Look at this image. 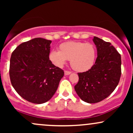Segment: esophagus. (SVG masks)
<instances>
[{"label":"esophagus","mask_w":133,"mask_h":133,"mask_svg":"<svg viewBox=\"0 0 133 133\" xmlns=\"http://www.w3.org/2000/svg\"><path fill=\"white\" fill-rule=\"evenodd\" d=\"M71 74V72L70 71H64V74L65 76H68V75H69V74Z\"/></svg>","instance_id":"1"}]
</instances>
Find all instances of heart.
<instances>
[{
  "label": "heart",
  "instance_id": "1",
  "mask_svg": "<svg viewBox=\"0 0 133 133\" xmlns=\"http://www.w3.org/2000/svg\"><path fill=\"white\" fill-rule=\"evenodd\" d=\"M97 52L91 43L68 41L61 44L59 51L53 50L49 53L50 61L55 65L62 67L68 60L73 69L77 72H86L94 66Z\"/></svg>",
  "mask_w": 133,
  "mask_h": 133
}]
</instances>
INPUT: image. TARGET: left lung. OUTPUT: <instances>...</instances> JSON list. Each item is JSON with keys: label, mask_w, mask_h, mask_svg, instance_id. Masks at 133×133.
<instances>
[{"label": "left lung", "mask_w": 133, "mask_h": 133, "mask_svg": "<svg viewBox=\"0 0 133 133\" xmlns=\"http://www.w3.org/2000/svg\"><path fill=\"white\" fill-rule=\"evenodd\" d=\"M97 57L94 66L78 73L79 81L74 86L83 101L96 103L108 97L116 89L121 74V55L110 42L94 36Z\"/></svg>", "instance_id": "left-lung-1"}]
</instances>
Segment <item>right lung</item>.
Wrapping results in <instances>:
<instances>
[{"mask_svg":"<svg viewBox=\"0 0 133 133\" xmlns=\"http://www.w3.org/2000/svg\"><path fill=\"white\" fill-rule=\"evenodd\" d=\"M51 42L34 38L20 44L12 53L11 84L22 98L30 103L42 104L51 99L64 74L49 60Z\"/></svg>","mask_w":133,"mask_h":133,"instance_id":"1","label":"right lung"}]
</instances>
